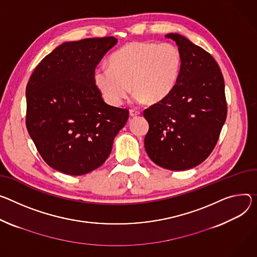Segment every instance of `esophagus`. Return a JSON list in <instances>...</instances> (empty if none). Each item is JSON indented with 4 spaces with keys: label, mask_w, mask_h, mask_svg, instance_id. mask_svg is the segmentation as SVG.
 Instances as JSON below:
<instances>
[{
    "label": "esophagus",
    "mask_w": 257,
    "mask_h": 257,
    "mask_svg": "<svg viewBox=\"0 0 257 257\" xmlns=\"http://www.w3.org/2000/svg\"><path fill=\"white\" fill-rule=\"evenodd\" d=\"M129 112H130V115H131V116H137V115L141 114V111L136 110V109H130Z\"/></svg>",
    "instance_id": "34e87169"
}]
</instances>
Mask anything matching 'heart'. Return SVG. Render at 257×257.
Returning a JSON list of instances; mask_svg holds the SVG:
<instances>
[{
  "instance_id": "1",
  "label": "heart",
  "mask_w": 257,
  "mask_h": 257,
  "mask_svg": "<svg viewBox=\"0 0 257 257\" xmlns=\"http://www.w3.org/2000/svg\"><path fill=\"white\" fill-rule=\"evenodd\" d=\"M109 66H99L94 72V83L106 103L121 106L131 85L136 101L155 104L175 87L181 55L171 44L132 42L110 56Z\"/></svg>"
}]
</instances>
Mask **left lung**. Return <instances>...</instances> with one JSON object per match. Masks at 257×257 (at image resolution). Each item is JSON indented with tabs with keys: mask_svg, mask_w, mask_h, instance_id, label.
I'll return each instance as SVG.
<instances>
[{
	"mask_svg": "<svg viewBox=\"0 0 257 257\" xmlns=\"http://www.w3.org/2000/svg\"><path fill=\"white\" fill-rule=\"evenodd\" d=\"M178 46L181 69L175 87L145 109V148L160 167L181 171L204 162L215 148L226 119L224 81L215 59L178 34L165 36Z\"/></svg>",
	"mask_w": 257,
	"mask_h": 257,
	"instance_id": "1",
	"label": "left lung"
}]
</instances>
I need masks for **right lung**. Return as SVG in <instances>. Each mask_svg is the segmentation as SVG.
<instances>
[{
  "label": "right lung",
  "mask_w": 257,
  "mask_h": 257,
  "mask_svg": "<svg viewBox=\"0 0 257 257\" xmlns=\"http://www.w3.org/2000/svg\"><path fill=\"white\" fill-rule=\"evenodd\" d=\"M116 42H65L30 78L27 128L43 160L59 172L83 175L100 167L128 120V109L105 103L94 83L95 67Z\"/></svg>",
  "instance_id": "1"
}]
</instances>
